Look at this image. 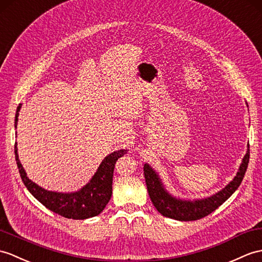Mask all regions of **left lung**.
Returning <instances> with one entry per match:
<instances>
[{
  "mask_svg": "<svg viewBox=\"0 0 262 262\" xmlns=\"http://www.w3.org/2000/svg\"><path fill=\"white\" fill-rule=\"evenodd\" d=\"M249 159H250V149H248L245 159H243L240 165L239 172L233 181H231L222 191L217 192L215 195L198 201H182L169 195L164 190L159 175L155 173V171H153V168L148 164H145L143 168L148 195L156 210L164 216L179 221L200 220V219L209 215L212 212L215 211L239 187L243 178H245Z\"/></svg>",
  "mask_w": 262,
  "mask_h": 262,
  "instance_id": "8db88e82",
  "label": "left lung"
}]
</instances>
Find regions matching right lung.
Here are the masks:
<instances>
[{
	"instance_id": "obj_1",
	"label": "right lung",
	"mask_w": 262,
	"mask_h": 262,
	"mask_svg": "<svg viewBox=\"0 0 262 262\" xmlns=\"http://www.w3.org/2000/svg\"><path fill=\"white\" fill-rule=\"evenodd\" d=\"M20 108L21 106L17 107L15 115V127L17 116H19L17 113H19ZM16 151L17 148L15 144L14 153L17 168H19L23 183L30 193L47 209L59 215L75 219V220H83V219L96 216L101 213L102 210L106 208L113 193V174L115 164L121 156L127 154V149H120L108 155L100 164L94 178L80 191L75 193H57L43 190L28 178L26 171L22 167V164L19 161Z\"/></svg>"
}]
</instances>
